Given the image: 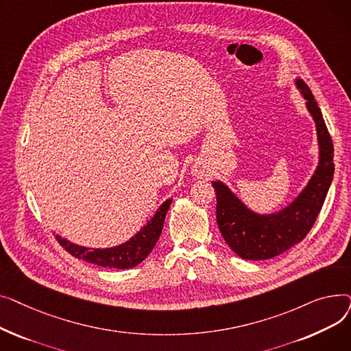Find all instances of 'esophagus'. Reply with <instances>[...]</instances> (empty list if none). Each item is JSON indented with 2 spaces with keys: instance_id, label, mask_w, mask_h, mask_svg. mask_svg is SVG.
Returning a JSON list of instances; mask_svg holds the SVG:
<instances>
[{
  "instance_id": "obj_1",
  "label": "esophagus",
  "mask_w": 351,
  "mask_h": 351,
  "mask_svg": "<svg viewBox=\"0 0 351 351\" xmlns=\"http://www.w3.org/2000/svg\"><path fill=\"white\" fill-rule=\"evenodd\" d=\"M193 173H195V176L202 178V176H206L209 172H208V168H206L205 165L196 163V165H195V168H193Z\"/></svg>"
}]
</instances>
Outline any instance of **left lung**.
Segmentation results:
<instances>
[{
    "mask_svg": "<svg viewBox=\"0 0 351 351\" xmlns=\"http://www.w3.org/2000/svg\"><path fill=\"white\" fill-rule=\"evenodd\" d=\"M298 86L316 121L320 145V165L300 196L279 213L259 216L247 210L222 182H212L219 230L230 249L246 261L271 259L302 242L315 225L333 179V141L310 88L302 80Z\"/></svg>",
    "mask_w": 351,
    "mask_h": 351,
    "instance_id": "left-lung-1",
    "label": "left lung"
}]
</instances>
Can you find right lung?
Returning <instances> with one entry per match:
<instances>
[{
    "label": "right lung",
    "instance_id": "add662e5",
    "mask_svg": "<svg viewBox=\"0 0 351 351\" xmlns=\"http://www.w3.org/2000/svg\"><path fill=\"white\" fill-rule=\"evenodd\" d=\"M172 200H166L155 213L152 220L147 223L131 241L112 249H86L82 246L73 245L61 236H55L58 243L73 257H78L88 263H94L101 267L114 269H131L145 261L147 254L155 247L158 239L163 229V222L166 212H168Z\"/></svg>",
    "mask_w": 351,
    "mask_h": 351
}]
</instances>
